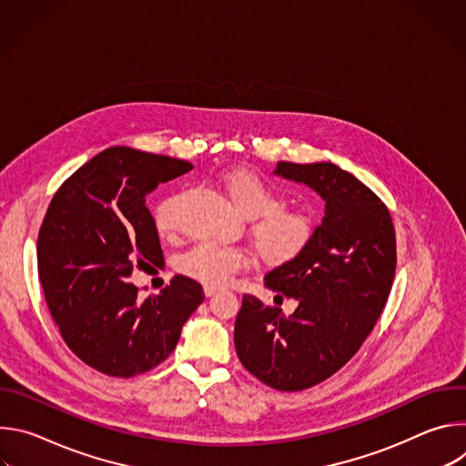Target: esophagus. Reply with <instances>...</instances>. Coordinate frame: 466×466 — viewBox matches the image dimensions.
Listing matches in <instances>:
<instances>
[{"mask_svg": "<svg viewBox=\"0 0 466 466\" xmlns=\"http://www.w3.org/2000/svg\"><path fill=\"white\" fill-rule=\"evenodd\" d=\"M221 289L219 288H214V286H205V293H207V297H214L216 293H219Z\"/></svg>", "mask_w": 466, "mask_h": 466, "instance_id": "obj_1", "label": "esophagus"}]
</instances>
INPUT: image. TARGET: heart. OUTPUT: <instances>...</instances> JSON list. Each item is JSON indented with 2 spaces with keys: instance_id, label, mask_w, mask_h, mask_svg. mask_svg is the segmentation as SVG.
Segmentation results:
<instances>
[{
  "instance_id": "heart-1",
  "label": "heart",
  "mask_w": 466,
  "mask_h": 466,
  "mask_svg": "<svg viewBox=\"0 0 466 466\" xmlns=\"http://www.w3.org/2000/svg\"><path fill=\"white\" fill-rule=\"evenodd\" d=\"M219 182L232 207L252 219L250 236L256 252L268 263H288L302 254L317 232V218L308 208L286 207V197L258 173L243 167L228 169ZM184 193L177 191L157 205L155 223L162 234H171L178 227V210ZM245 265V254L230 247L201 243L177 259V269L207 286L221 288L228 284L236 271Z\"/></svg>"
}]
</instances>
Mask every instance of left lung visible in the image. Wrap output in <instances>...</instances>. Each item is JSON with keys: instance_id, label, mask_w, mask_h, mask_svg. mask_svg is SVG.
Returning a JSON list of instances; mask_svg holds the SVG:
<instances>
[{"instance_id": "obj_1", "label": "left lung", "mask_w": 466, "mask_h": 466, "mask_svg": "<svg viewBox=\"0 0 466 466\" xmlns=\"http://www.w3.org/2000/svg\"><path fill=\"white\" fill-rule=\"evenodd\" d=\"M275 175L315 189L324 218L302 254L265 275L295 311L245 295L234 345L252 376L293 392L336 374L372 331L392 288L396 238L381 198L339 166L279 162Z\"/></svg>"}]
</instances>
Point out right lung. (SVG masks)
Segmentation results:
<instances>
[{"label": "right lung", "instance_id": "right-lung-1", "mask_svg": "<svg viewBox=\"0 0 466 466\" xmlns=\"http://www.w3.org/2000/svg\"><path fill=\"white\" fill-rule=\"evenodd\" d=\"M191 167L164 155L110 147L51 198L38 232V279L64 343L103 374L130 378L160 365L205 300L203 286L182 275L146 300L128 284L135 268L164 265L147 195Z\"/></svg>", "mask_w": 466, "mask_h": 466}]
</instances>
